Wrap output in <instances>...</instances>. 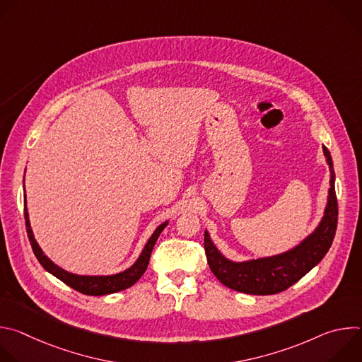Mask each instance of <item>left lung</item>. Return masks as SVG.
Instances as JSON below:
<instances>
[{"label": "left lung", "mask_w": 362, "mask_h": 362, "mask_svg": "<svg viewBox=\"0 0 362 362\" xmlns=\"http://www.w3.org/2000/svg\"><path fill=\"white\" fill-rule=\"evenodd\" d=\"M322 148L331 170L327 209L315 232L303 239L296 247L271 257H261V259L247 262H232L218 250L209 233L204 232V252L209 268L225 286L252 295L278 293L292 286L322 261L332 245L338 223L332 158L325 146Z\"/></svg>", "instance_id": "8db88e82"}]
</instances>
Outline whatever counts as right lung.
<instances>
[{
	"instance_id": "obj_1",
	"label": "right lung",
	"mask_w": 362,
	"mask_h": 362,
	"mask_svg": "<svg viewBox=\"0 0 362 362\" xmlns=\"http://www.w3.org/2000/svg\"><path fill=\"white\" fill-rule=\"evenodd\" d=\"M24 218H25L27 235H28L33 252L38 259V262L41 264V267L45 271H48L51 275H54L56 278L63 281L66 285L71 286L73 289H76V291H78L84 295H94V296L115 293V292L127 289L132 285H134L141 278V275L146 272L148 261H150L151 250L154 247V243H156L159 235L162 233V230L168 225V222H165L156 230H154L151 238L147 240L143 252L140 253L139 259L129 269H126L124 272H120V274H116V275H109V276H81V275H74V274H70V272L59 268L56 264L51 262L48 257L44 255V252L38 246L37 240L34 239V235H33V230H31V226H30V221H28L27 204H24Z\"/></svg>"
}]
</instances>
